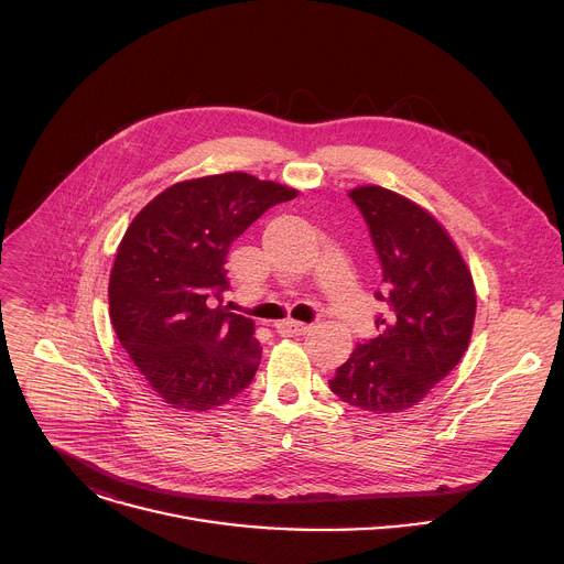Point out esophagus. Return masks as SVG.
<instances>
[{"label": "esophagus", "instance_id": "1", "mask_svg": "<svg viewBox=\"0 0 564 564\" xmlns=\"http://www.w3.org/2000/svg\"><path fill=\"white\" fill-rule=\"evenodd\" d=\"M310 330V326L307 324H299V321H281V324H276V333L281 335V337H301V335H305Z\"/></svg>", "mask_w": 564, "mask_h": 564}]
</instances>
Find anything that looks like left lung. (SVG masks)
Returning <instances> with one entry per match:
<instances>
[{
	"instance_id": "left-lung-1",
	"label": "left lung",
	"mask_w": 564,
	"mask_h": 564,
	"mask_svg": "<svg viewBox=\"0 0 564 564\" xmlns=\"http://www.w3.org/2000/svg\"><path fill=\"white\" fill-rule=\"evenodd\" d=\"M350 198L381 261L383 288L375 299L388 310L375 318L379 335L357 344L330 390L368 413H401L420 404L464 357L475 288L451 236L420 205L375 185L352 189Z\"/></svg>"
}]
</instances>
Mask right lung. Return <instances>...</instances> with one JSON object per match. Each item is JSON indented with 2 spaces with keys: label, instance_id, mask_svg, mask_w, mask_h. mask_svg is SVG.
<instances>
[{
  "label": "right lung",
  "instance_id": "1",
  "mask_svg": "<svg viewBox=\"0 0 564 564\" xmlns=\"http://www.w3.org/2000/svg\"><path fill=\"white\" fill-rule=\"evenodd\" d=\"M296 189L243 172L176 183L129 225L109 279L113 330L158 397L205 413L243 392L261 364L254 324L227 312V252Z\"/></svg>",
  "mask_w": 564,
  "mask_h": 564
}]
</instances>
